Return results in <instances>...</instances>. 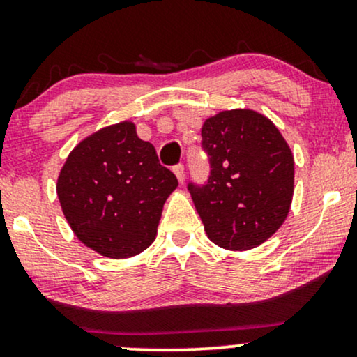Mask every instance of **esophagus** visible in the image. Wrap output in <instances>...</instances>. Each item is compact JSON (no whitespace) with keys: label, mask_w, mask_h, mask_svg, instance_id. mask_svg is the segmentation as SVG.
<instances>
[{"label":"esophagus","mask_w":357,"mask_h":357,"mask_svg":"<svg viewBox=\"0 0 357 357\" xmlns=\"http://www.w3.org/2000/svg\"><path fill=\"white\" fill-rule=\"evenodd\" d=\"M173 171H174L176 178H178V181H179V183H183V181H184V166H183V165L174 166V167H173Z\"/></svg>","instance_id":"obj_1"}]
</instances>
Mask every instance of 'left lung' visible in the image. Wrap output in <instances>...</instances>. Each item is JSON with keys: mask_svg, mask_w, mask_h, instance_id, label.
<instances>
[{"mask_svg": "<svg viewBox=\"0 0 357 357\" xmlns=\"http://www.w3.org/2000/svg\"><path fill=\"white\" fill-rule=\"evenodd\" d=\"M208 184H190L208 238L243 252L282 227L294 196V154L275 124L252 109L221 110L202 127Z\"/></svg>", "mask_w": 357, "mask_h": 357, "instance_id": "1", "label": "left lung"}]
</instances>
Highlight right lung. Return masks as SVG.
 I'll list each match as a JSON object with an SVG mask.
<instances>
[{
    "instance_id": "1",
    "label": "right lung",
    "mask_w": 357,
    "mask_h": 357,
    "mask_svg": "<svg viewBox=\"0 0 357 357\" xmlns=\"http://www.w3.org/2000/svg\"><path fill=\"white\" fill-rule=\"evenodd\" d=\"M178 186L159 165L136 124L102 127L72 149L56 179L61 211L85 247L107 258H130L158 235L162 206Z\"/></svg>"
}]
</instances>
